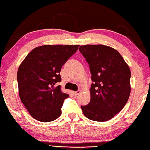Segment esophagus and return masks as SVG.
Returning a JSON list of instances; mask_svg holds the SVG:
<instances>
[{
    "instance_id": "34e87169",
    "label": "esophagus",
    "mask_w": 150,
    "mask_h": 150,
    "mask_svg": "<svg viewBox=\"0 0 150 150\" xmlns=\"http://www.w3.org/2000/svg\"><path fill=\"white\" fill-rule=\"evenodd\" d=\"M80 93V91H74V92H73V93H74V95H79Z\"/></svg>"
}]
</instances>
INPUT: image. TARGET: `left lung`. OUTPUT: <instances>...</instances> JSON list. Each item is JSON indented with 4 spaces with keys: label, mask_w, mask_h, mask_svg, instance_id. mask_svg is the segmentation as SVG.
<instances>
[{
    "label": "left lung",
    "mask_w": 150,
    "mask_h": 150,
    "mask_svg": "<svg viewBox=\"0 0 150 150\" xmlns=\"http://www.w3.org/2000/svg\"><path fill=\"white\" fill-rule=\"evenodd\" d=\"M79 51L89 65L91 101L81 109L91 120L105 122L123 109L131 93V70L116 49L102 45H86Z\"/></svg>",
    "instance_id": "8db88e82"
}]
</instances>
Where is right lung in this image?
Returning a JSON list of instances; mask_svg holds the SVG:
<instances>
[{
    "label": "right lung",
    "mask_w": 150,
    "mask_h": 150,
    "mask_svg": "<svg viewBox=\"0 0 150 150\" xmlns=\"http://www.w3.org/2000/svg\"><path fill=\"white\" fill-rule=\"evenodd\" d=\"M79 45H43L28 53L17 74L21 102L32 117L40 122L55 120L62 114L69 95L57 85L60 71Z\"/></svg>",
    "instance_id": "obj_1"
}]
</instances>
